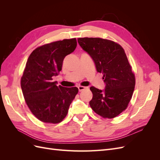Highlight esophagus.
I'll list each match as a JSON object with an SVG mask.
<instances>
[{"mask_svg": "<svg viewBox=\"0 0 160 160\" xmlns=\"http://www.w3.org/2000/svg\"><path fill=\"white\" fill-rule=\"evenodd\" d=\"M88 87H84V86H79L78 87V89H79V91H84L85 89H88Z\"/></svg>", "mask_w": 160, "mask_h": 160, "instance_id": "esophagus-1", "label": "esophagus"}]
</instances>
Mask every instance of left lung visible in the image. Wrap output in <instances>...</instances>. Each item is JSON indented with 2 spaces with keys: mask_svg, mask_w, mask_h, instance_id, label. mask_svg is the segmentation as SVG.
Here are the masks:
<instances>
[{
  "mask_svg": "<svg viewBox=\"0 0 160 160\" xmlns=\"http://www.w3.org/2000/svg\"><path fill=\"white\" fill-rule=\"evenodd\" d=\"M81 47L94 61L97 71L103 74V90L91 87L89 105L104 118H114L127 108L133 93L135 79L125 52L120 45L101 38H79Z\"/></svg>",
  "mask_w": 160,
  "mask_h": 160,
  "instance_id": "obj_1",
  "label": "left lung"
}]
</instances>
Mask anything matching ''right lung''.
<instances>
[{
    "mask_svg": "<svg viewBox=\"0 0 160 160\" xmlns=\"http://www.w3.org/2000/svg\"><path fill=\"white\" fill-rule=\"evenodd\" d=\"M77 47L76 38L37 47L28 57L21 77L24 98L32 113L45 123H58L68 113L78 88L57 86L52 77L62 69L65 57Z\"/></svg>",
    "mask_w": 160,
    "mask_h": 160,
    "instance_id": "right-lung-1",
    "label": "right lung"
}]
</instances>
